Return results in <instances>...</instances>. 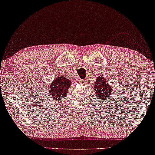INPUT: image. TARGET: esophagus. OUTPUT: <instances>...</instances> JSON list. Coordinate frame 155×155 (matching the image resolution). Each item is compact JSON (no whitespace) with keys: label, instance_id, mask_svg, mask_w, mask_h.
<instances>
[{"label":"esophagus","instance_id":"esophagus-1","mask_svg":"<svg viewBox=\"0 0 155 155\" xmlns=\"http://www.w3.org/2000/svg\"><path fill=\"white\" fill-rule=\"evenodd\" d=\"M86 82H87L86 80H80V83L82 84V85H84V84H86Z\"/></svg>","mask_w":155,"mask_h":155}]
</instances>
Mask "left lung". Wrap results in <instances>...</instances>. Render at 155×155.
I'll use <instances>...</instances> for the list:
<instances>
[{"label":"left lung","instance_id":"left-lung-1","mask_svg":"<svg viewBox=\"0 0 155 155\" xmlns=\"http://www.w3.org/2000/svg\"><path fill=\"white\" fill-rule=\"evenodd\" d=\"M94 89L96 94L95 97L99 100L108 99V98H110L111 94H113L112 86L109 85V82L101 75L97 78L96 82L94 84Z\"/></svg>","mask_w":155,"mask_h":155}]
</instances>
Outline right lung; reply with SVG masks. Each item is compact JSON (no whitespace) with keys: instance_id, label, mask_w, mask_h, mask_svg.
<instances>
[{"instance_id":"add662e5","label":"right lung","mask_w":155,"mask_h":155,"mask_svg":"<svg viewBox=\"0 0 155 155\" xmlns=\"http://www.w3.org/2000/svg\"><path fill=\"white\" fill-rule=\"evenodd\" d=\"M72 82L63 76L57 77L53 80L51 83L48 84V94L52 101L59 103L67 95Z\"/></svg>"}]
</instances>
